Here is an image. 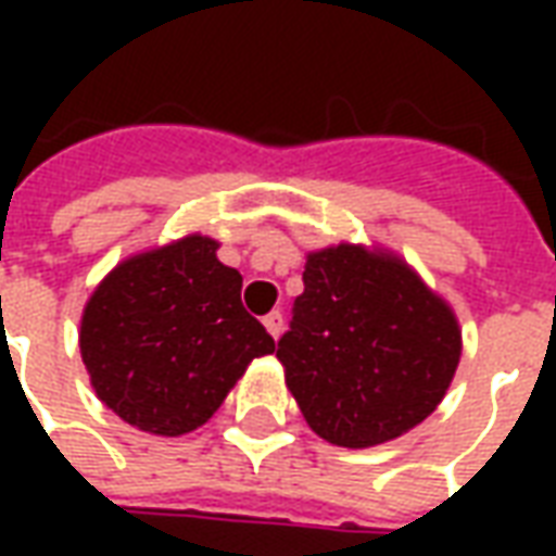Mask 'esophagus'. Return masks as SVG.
<instances>
[{
	"label": "esophagus",
	"instance_id": "esophagus-1",
	"mask_svg": "<svg viewBox=\"0 0 556 556\" xmlns=\"http://www.w3.org/2000/svg\"><path fill=\"white\" fill-rule=\"evenodd\" d=\"M265 327H267V333H270V337L279 339L282 327H286V321H282V313H279V309H274L270 315H265Z\"/></svg>",
	"mask_w": 556,
	"mask_h": 556
}]
</instances>
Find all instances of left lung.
<instances>
[{
    "label": "left lung",
    "instance_id": "obj_1",
    "mask_svg": "<svg viewBox=\"0 0 556 556\" xmlns=\"http://www.w3.org/2000/svg\"><path fill=\"white\" fill-rule=\"evenodd\" d=\"M277 357L309 429L366 450L441 405L462 357L453 306L390 250H313Z\"/></svg>",
    "mask_w": 556,
    "mask_h": 556
}]
</instances>
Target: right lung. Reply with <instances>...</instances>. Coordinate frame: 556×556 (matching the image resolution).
<instances>
[{"instance_id":"1","label":"right lung","mask_w":556,"mask_h":556,"mask_svg":"<svg viewBox=\"0 0 556 556\" xmlns=\"http://www.w3.org/2000/svg\"><path fill=\"white\" fill-rule=\"evenodd\" d=\"M207 235L127 255L91 291L79 354L106 408L148 434L205 426L274 339L241 303V274Z\"/></svg>"}]
</instances>
